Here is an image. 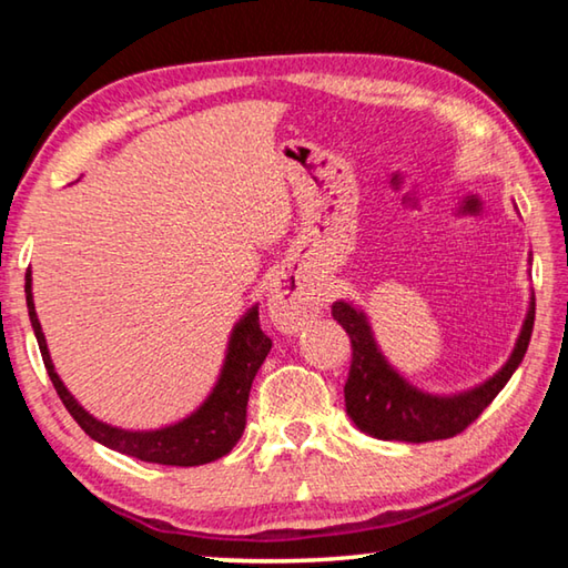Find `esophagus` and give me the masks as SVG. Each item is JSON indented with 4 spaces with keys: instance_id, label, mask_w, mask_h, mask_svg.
Instances as JSON below:
<instances>
[{
    "instance_id": "obj_1",
    "label": "esophagus",
    "mask_w": 568,
    "mask_h": 568,
    "mask_svg": "<svg viewBox=\"0 0 568 568\" xmlns=\"http://www.w3.org/2000/svg\"><path fill=\"white\" fill-rule=\"evenodd\" d=\"M267 305H271V318L275 321L277 328L285 333L301 331L303 325L313 318V313L318 311L315 297L285 281H277L271 285Z\"/></svg>"
}]
</instances>
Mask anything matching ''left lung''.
Instances as JSON below:
<instances>
[{
    "instance_id": "8db88e82",
    "label": "left lung",
    "mask_w": 568,
    "mask_h": 568,
    "mask_svg": "<svg viewBox=\"0 0 568 568\" xmlns=\"http://www.w3.org/2000/svg\"><path fill=\"white\" fill-rule=\"evenodd\" d=\"M534 313L536 301L531 297V307H528L511 358L494 378L474 390L458 393V396H430V393L413 388L390 368L373 341L371 325L361 311H355L348 303H335L333 318L348 333L353 348L348 381L343 388L345 410L361 430L383 440L426 444V440L458 436L501 393L518 363L524 361L534 331Z\"/></svg>"
}]
</instances>
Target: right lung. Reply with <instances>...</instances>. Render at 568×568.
Returning a JSON list of instances; mask_svg holds the SVG:
<instances>
[{
  "label": "right lung",
  "mask_w": 568,
  "mask_h": 568,
  "mask_svg": "<svg viewBox=\"0 0 568 568\" xmlns=\"http://www.w3.org/2000/svg\"><path fill=\"white\" fill-rule=\"evenodd\" d=\"M27 293V307H30V321L40 343L44 368L50 373V381L62 398L64 408L70 416L80 423V428L90 438L100 440L102 446L112 450H120L124 456H134L140 460H150V464L162 466H203L210 460L223 458L233 450L245 430L247 418V396L250 386L257 368H261L265 355L271 353L273 341L267 338L261 328V318H257V307H253L243 321L235 325L233 338H230L227 358L220 373L217 386L210 393V398L200 406L190 418L175 423V426L160 428V430H122L112 428L108 423L92 418L80 403H77L64 383L54 373V365L50 361V351H47L42 325L37 321L34 303H32V275L27 273L24 283Z\"/></svg>",
  "instance_id": "obj_1"
}]
</instances>
